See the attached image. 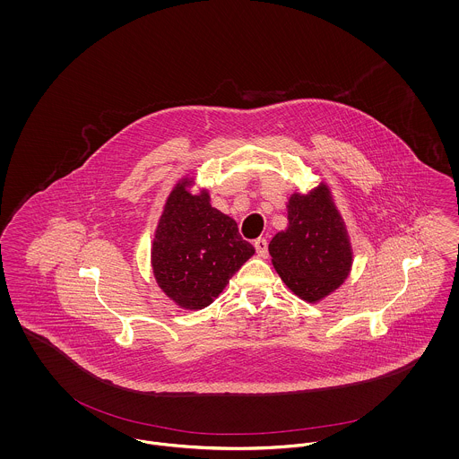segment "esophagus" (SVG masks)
Returning a JSON list of instances; mask_svg holds the SVG:
<instances>
[{
	"instance_id": "esophagus-1",
	"label": "esophagus",
	"mask_w": 459,
	"mask_h": 459,
	"mask_svg": "<svg viewBox=\"0 0 459 459\" xmlns=\"http://www.w3.org/2000/svg\"><path fill=\"white\" fill-rule=\"evenodd\" d=\"M255 247H256L258 256L264 258L268 255V240L264 239V238H258V239L255 240Z\"/></svg>"
}]
</instances>
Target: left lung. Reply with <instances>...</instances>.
Returning a JSON list of instances; mask_svg holds the SVG:
<instances>
[{
    "mask_svg": "<svg viewBox=\"0 0 459 459\" xmlns=\"http://www.w3.org/2000/svg\"><path fill=\"white\" fill-rule=\"evenodd\" d=\"M287 208L289 227L270 240L268 251L287 287L315 303L348 277L350 239L325 186L306 196H290Z\"/></svg>",
    "mask_w": 459,
    "mask_h": 459,
    "instance_id": "obj_1",
    "label": "left lung"
}]
</instances>
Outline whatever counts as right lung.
Wrapping results in <instances>:
<instances>
[{"label": "right lung", "instance_id": "right-lung-1", "mask_svg": "<svg viewBox=\"0 0 459 459\" xmlns=\"http://www.w3.org/2000/svg\"><path fill=\"white\" fill-rule=\"evenodd\" d=\"M184 180L165 204L153 240L154 277L175 303L189 309L210 305L230 277L255 255L238 223L210 204V196L187 193Z\"/></svg>", "mask_w": 459, "mask_h": 459}]
</instances>
